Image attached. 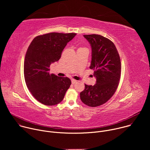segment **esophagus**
<instances>
[{"mask_svg":"<svg viewBox=\"0 0 150 150\" xmlns=\"http://www.w3.org/2000/svg\"><path fill=\"white\" fill-rule=\"evenodd\" d=\"M76 80H75V79H71V82H72V84H74L75 83H76Z\"/></svg>","mask_w":150,"mask_h":150,"instance_id":"1","label":"esophagus"}]
</instances>
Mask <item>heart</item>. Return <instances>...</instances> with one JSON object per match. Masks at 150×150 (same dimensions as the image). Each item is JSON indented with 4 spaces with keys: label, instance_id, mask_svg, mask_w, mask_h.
<instances>
[{
    "label": "heart",
    "instance_id": "1",
    "mask_svg": "<svg viewBox=\"0 0 150 150\" xmlns=\"http://www.w3.org/2000/svg\"><path fill=\"white\" fill-rule=\"evenodd\" d=\"M81 49H82V48H81Z\"/></svg>",
    "mask_w": 150,
    "mask_h": 150
}]
</instances>
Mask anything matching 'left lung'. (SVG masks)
Here are the masks:
<instances>
[{
    "mask_svg": "<svg viewBox=\"0 0 150 150\" xmlns=\"http://www.w3.org/2000/svg\"><path fill=\"white\" fill-rule=\"evenodd\" d=\"M91 47L90 68L94 71L96 83L85 84L80 93L81 101L90 107H97L108 101L117 90L121 74L120 59L113 42L97 34L83 35Z\"/></svg>",
    "mask_w": 150,
    "mask_h": 150,
    "instance_id": "1",
    "label": "left lung"
}]
</instances>
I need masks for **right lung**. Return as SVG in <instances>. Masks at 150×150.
Here are the masks:
<instances>
[{
  "label": "right lung",
  "mask_w": 150,
  "mask_h": 150,
  "mask_svg": "<svg viewBox=\"0 0 150 150\" xmlns=\"http://www.w3.org/2000/svg\"><path fill=\"white\" fill-rule=\"evenodd\" d=\"M76 35L50 33L37 36L31 41L25 57L24 78L30 93L40 103L57 104L70 87L69 78L50 74L49 68L60 59L63 50Z\"/></svg>",
  "instance_id": "obj_1"
}]
</instances>
